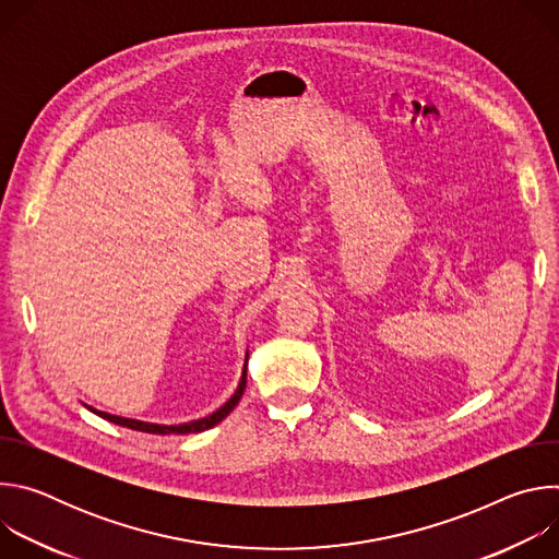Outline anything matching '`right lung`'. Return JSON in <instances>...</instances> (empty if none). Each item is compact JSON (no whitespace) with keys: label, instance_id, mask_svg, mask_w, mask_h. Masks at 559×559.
Masks as SVG:
<instances>
[{"label":"right lung","instance_id":"obj_1","mask_svg":"<svg viewBox=\"0 0 559 559\" xmlns=\"http://www.w3.org/2000/svg\"><path fill=\"white\" fill-rule=\"evenodd\" d=\"M246 382H248V358H246V367H243V376H241V382H238L234 395L229 397V401L216 409L214 414L201 418V420H192V423H183V425H152V423H143V420H132V418H121V416H112V414H106V412H97L93 407H88L93 414L102 416L104 420H110L115 425H121V427H128V429H134V431H145V433H158V436H168V433H199V431H205V429H212L214 425H218L236 405L238 401H241V395L246 391Z\"/></svg>","mask_w":559,"mask_h":559}]
</instances>
